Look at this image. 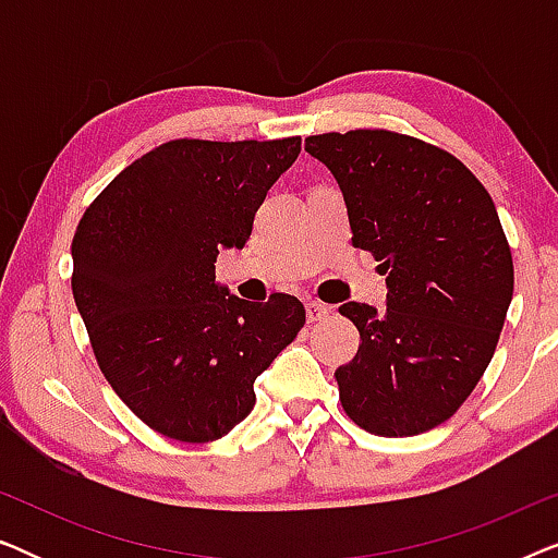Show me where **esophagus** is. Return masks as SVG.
Here are the masks:
<instances>
[{"mask_svg": "<svg viewBox=\"0 0 558 558\" xmlns=\"http://www.w3.org/2000/svg\"><path fill=\"white\" fill-rule=\"evenodd\" d=\"M330 315H332V310L327 307V304L307 302V319H310V323H323V319H327Z\"/></svg>", "mask_w": 558, "mask_h": 558, "instance_id": "esophagus-1", "label": "esophagus"}]
</instances>
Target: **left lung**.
I'll use <instances>...</instances> for the list:
<instances>
[{
  "label": "left lung",
  "instance_id": "1",
  "mask_svg": "<svg viewBox=\"0 0 558 558\" xmlns=\"http://www.w3.org/2000/svg\"><path fill=\"white\" fill-rule=\"evenodd\" d=\"M353 246L388 274L386 310L348 302L361 348L335 371L345 414L378 437H414L468 401L513 300V256L493 197L449 151L388 129L315 134Z\"/></svg>",
  "mask_w": 558,
  "mask_h": 558
}]
</instances>
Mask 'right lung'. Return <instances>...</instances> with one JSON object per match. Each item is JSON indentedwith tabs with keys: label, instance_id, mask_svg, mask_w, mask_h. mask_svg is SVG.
<instances>
[{
	"label": "right lung",
	"instance_id": "obj_1",
	"mask_svg": "<svg viewBox=\"0 0 558 558\" xmlns=\"http://www.w3.org/2000/svg\"><path fill=\"white\" fill-rule=\"evenodd\" d=\"M287 140H172L134 159L75 228L73 300L96 363L149 429L205 445L256 403L254 380L304 327L296 296L254 304L216 284L258 205L300 155Z\"/></svg>",
	"mask_w": 558,
	"mask_h": 558
}]
</instances>
